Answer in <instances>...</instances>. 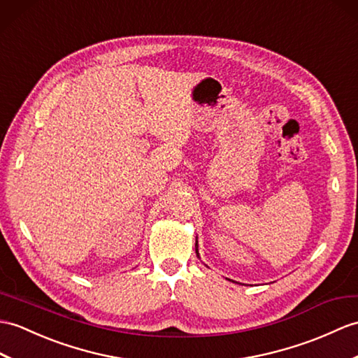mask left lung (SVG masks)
I'll use <instances>...</instances> for the list:
<instances>
[{
    "instance_id": "left-lung-1",
    "label": "left lung",
    "mask_w": 358,
    "mask_h": 358,
    "mask_svg": "<svg viewBox=\"0 0 358 358\" xmlns=\"http://www.w3.org/2000/svg\"><path fill=\"white\" fill-rule=\"evenodd\" d=\"M195 247H196V244H195ZM196 255H198V248H196Z\"/></svg>"
}]
</instances>
